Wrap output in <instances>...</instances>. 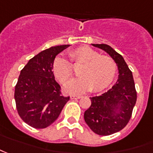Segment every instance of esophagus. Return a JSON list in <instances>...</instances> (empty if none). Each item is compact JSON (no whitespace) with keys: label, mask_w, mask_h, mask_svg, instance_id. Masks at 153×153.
<instances>
[{"label":"esophagus","mask_w":153,"mask_h":153,"mask_svg":"<svg viewBox=\"0 0 153 153\" xmlns=\"http://www.w3.org/2000/svg\"><path fill=\"white\" fill-rule=\"evenodd\" d=\"M82 98V96H76V95H71V99H79Z\"/></svg>","instance_id":"34e87169"}]
</instances>
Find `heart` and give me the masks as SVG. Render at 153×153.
Here are the masks:
<instances>
[{"instance_id":"1","label":"heart","mask_w":153,"mask_h":153,"mask_svg":"<svg viewBox=\"0 0 153 153\" xmlns=\"http://www.w3.org/2000/svg\"><path fill=\"white\" fill-rule=\"evenodd\" d=\"M69 59L58 56L53 62L52 70L60 83L67 82L79 68V78L71 80L65 86V92L78 94L91 89L97 93L108 88L114 80L117 65L111 57L101 55L88 46H81L69 53Z\"/></svg>"}]
</instances>
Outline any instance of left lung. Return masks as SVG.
<instances>
[{"label": "left lung", "mask_w": 153, "mask_h": 153, "mask_svg": "<svg viewBox=\"0 0 153 153\" xmlns=\"http://www.w3.org/2000/svg\"><path fill=\"white\" fill-rule=\"evenodd\" d=\"M107 52L116 62L119 79L108 92L91 98V105L84 113V120L94 133L108 136L126 126L136 103V90L132 72L121 55L108 45H94Z\"/></svg>", "instance_id": "obj_1"}]
</instances>
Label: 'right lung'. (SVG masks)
Segmentation results:
<instances>
[{
  "label": "right lung",
  "instance_id": "right-lung-1",
  "mask_svg": "<svg viewBox=\"0 0 153 153\" xmlns=\"http://www.w3.org/2000/svg\"><path fill=\"white\" fill-rule=\"evenodd\" d=\"M69 45L54 46L33 57L22 68L14 98L19 116L28 126L44 129L59 117L70 97H65L52 71L56 55Z\"/></svg>",
  "mask_w": 153,
  "mask_h": 153
}]
</instances>
